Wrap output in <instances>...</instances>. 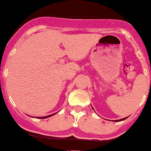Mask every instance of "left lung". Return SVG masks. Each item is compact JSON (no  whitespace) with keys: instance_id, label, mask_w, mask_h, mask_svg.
Returning a JSON list of instances; mask_svg holds the SVG:
<instances>
[{"instance_id":"8db88e82","label":"left lung","mask_w":151,"mask_h":151,"mask_svg":"<svg viewBox=\"0 0 151 151\" xmlns=\"http://www.w3.org/2000/svg\"><path fill=\"white\" fill-rule=\"evenodd\" d=\"M126 118H124V119H119V120H116V121H120V120H123V119H125Z\"/></svg>"}]
</instances>
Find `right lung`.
I'll return each mask as SVG.
<instances>
[{
    "label": "right lung",
    "mask_w": 151,
    "mask_h": 151,
    "mask_svg": "<svg viewBox=\"0 0 151 151\" xmlns=\"http://www.w3.org/2000/svg\"><path fill=\"white\" fill-rule=\"evenodd\" d=\"M52 115H54V114H52ZM52 115L48 116H44V117H39V118H42V119H45V118H48V117H49V116H52Z\"/></svg>",
    "instance_id": "obj_1"
}]
</instances>
